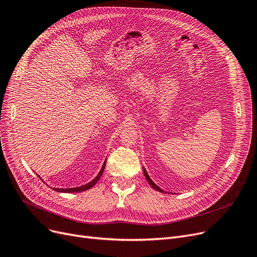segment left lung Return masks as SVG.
<instances>
[{"label":"left lung","instance_id":"1","mask_svg":"<svg viewBox=\"0 0 257 257\" xmlns=\"http://www.w3.org/2000/svg\"><path fill=\"white\" fill-rule=\"evenodd\" d=\"M144 169V174H145V177H146V180H147V182L149 183V185L153 188V189H155V190L156 191H159V192H164V190H163V189H161L159 186H156L153 182H152V180H151V178H150V176L148 175V173H147V171H146V169H145V168H143Z\"/></svg>","mask_w":257,"mask_h":257}]
</instances>
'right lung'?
Segmentation results:
<instances>
[{
	"instance_id": "1",
	"label": "right lung",
	"mask_w": 257,
	"mask_h": 257,
	"mask_svg": "<svg viewBox=\"0 0 257 257\" xmlns=\"http://www.w3.org/2000/svg\"><path fill=\"white\" fill-rule=\"evenodd\" d=\"M105 165H106V162L103 164L102 169H101V171L98 172V174L96 175V177L93 178V180H92L91 182H89V183L86 184V185H83V186H80V187H75V188H68V189H61V188H52V189H53V190H55V191H58V192H65V193H73V192L86 191V190H88V189L92 188V187L98 182V180H99V178H101V176H102V174H103V172H104Z\"/></svg>"
}]
</instances>
